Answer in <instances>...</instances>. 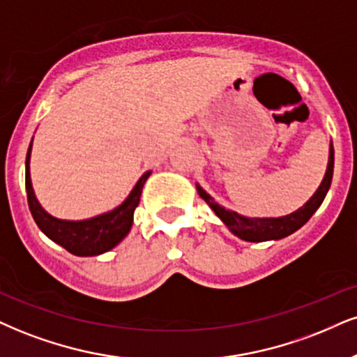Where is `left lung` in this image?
Masks as SVG:
<instances>
[{"label": "left lung", "mask_w": 357, "mask_h": 357, "mask_svg": "<svg viewBox=\"0 0 357 357\" xmlns=\"http://www.w3.org/2000/svg\"><path fill=\"white\" fill-rule=\"evenodd\" d=\"M333 169H334V149L333 142L329 145V160H328V169L324 174L323 182L318 187V190L314 192V195L306 202L305 205L300 206L296 212L284 215V217L278 218H250L243 217V215L228 210L225 206H222L213 200V197L210 193H206L199 183H197V192L208 204L210 208L213 210L215 215L225 223V227L230 230L233 235H236L238 238L245 241H270V240H281L284 236L291 235L296 230L305 225V223L313 217V213L319 208V205L323 204L324 197L331 187L333 180Z\"/></svg>", "instance_id": "obj_1"}]
</instances>
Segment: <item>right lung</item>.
<instances>
[{
  "label": "right lung",
  "mask_w": 357,
  "mask_h": 357,
  "mask_svg": "<svg viewBox=\"0 0 357 357\" xmlns=\"http://www.w3.org/2000/svg\"><path fill=\"white\" fill-rule=\"evenodd\" d=\"M31 147H33V140H31L28 155H26V193H28L31 215H33L39 230L47 238H51L54 243L61 245L76 257H98L121 243L130 231L132 222H134V210L137 208L140 202L145 180L152 172H145L137 180L135 187L132 188L129 197L111 212L87 220H61L47 213L34 195L29 174Z\"/></svg>",
  "instance_id": "1"
}]
</instances>
